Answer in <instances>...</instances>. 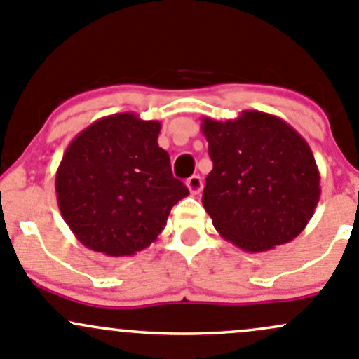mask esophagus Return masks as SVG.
<instances>
[{"label":"esophagus","instance_id":"34e87169","mask_svg":"<svg viewBox=\"0 0 359 359\" xmlns=\"http://www.w3.org/2000/svg\"><path fill=\"white\" fill-rule=\"evenodd\" d=\"M186 186H187V189L191 191V194H200L201 189H203L201 177L200 175L189 177V179H187V182H186Z\"/></svg>","mask_w":359,"mask_h":359}]
</instances>
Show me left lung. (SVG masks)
<instances>
[{"instance_id":"1","label":"left lung","mask_w":359,"mask_h":359,"mask_svg":"<svg viewBox=\"0 0 359 359\" xmlns=\"http://www.w3.org/2000/svg\"><path fill=\"white\" fill-rule=\"evenodd\" d=\"M213 168L203 206L224 240L266 252L295 240L320 201V170L309 144L287 121L243 111L236 119L203 118Z\"/></svg>"}]
</instances>
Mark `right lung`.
<instances>
[{
  "label": "right lung",
  "instance_id": "add662e5",
  "mask_svg": "<svg viewBox=\"0 0 359 359\" xmlns=\"http://www.w3.org/2000/svg\"><path fill=\"white\" fill-rule=\"evenodd\" d=\"M159 121L133 112L97 119L69 144L55 175L60 213L78 241L109 257L156 241L189 189L158 146Z\"/></svg>",
  "mask_w": 359,
  "mask_h": 359
}]
</instances>
